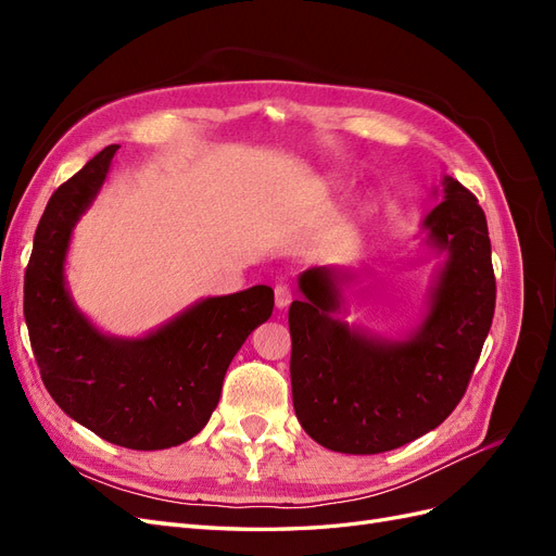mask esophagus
Listing matches in <instances>:
<instances>
[{
	"label": "esophagus",
	"instance_id": "1",
	"mask_svg": "<svg viewBox=\"0 0 556 556\" xmlns=\"http://www.w3.org/2000/svg\"><path fill=\"white\" fill-rule=\"evenodd\" d=\"M274 294H276V306L288 308L290 301H292V285L285 282V280H278L276 288H274Z\"/></svg>",
	"mask_w": 556,
	"mask_h": 556
}]
</instances>
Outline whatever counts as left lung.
I'll use <instances>...</instances> for the list:
<instances>
[{
	"mask_svg": "<svg viewBox=\"0 0 556 556\" xmlns=\"http://www.w3.org/2000/svg\"><path fill=\"white\" fill-rule=\"evenodd\" d=\"M443 185L425 227L450 257L410 341H376L333 319L341 294L329 268L299 280L292 401L304 431L333 452L378 454L419 439L457 408L476 371L496 306L492 243L478 197L454 178Z\"/></svg>",
	"mask_w": 556,
	"mask_h": 556,
	"instance_id": "8db88e82",
	"label": "left lung"
}]
</instances>
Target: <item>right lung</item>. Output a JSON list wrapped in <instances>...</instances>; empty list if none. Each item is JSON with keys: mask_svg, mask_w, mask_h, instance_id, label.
Returning <instances> with one entry per match:
<instances>
[{"mask_svg": "<svg viewBox=\"0 0 556 556\" xmlns=\"http://www.w3.org/2000/svg\"><path fill=\"white\" fill-rule=\"evenodd\" d=\"M115 150L106 146L50 197L25 271V323L46 390L66 415L109 443L164 450L206 427L233 355L271 317L274 290L204 299L141 341L99 333L64 288V255Z\"/></svg>", "mask_w": 556, "mask_h": 556, "instance_id": "obj_1", "label": "right lung"}]
</instances>
